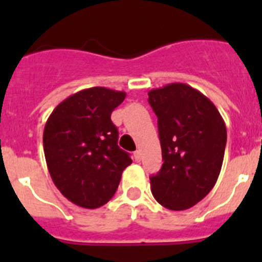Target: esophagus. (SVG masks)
<instances>
[{"mask_svg":"<svg viewBox=\"0 0 262 262\" xmlns=\"http://www.w3.org/2000/svg\"><path fill=\"white\" fill-rule=\"evenodd\" d=\"M134 157H135V161H140V160H142V151H140V149H136V151L134 152Z\"/></svg>","mask_w":262,"mask_h":262,"instance_id":"1","label":"esophagus"}]
</instances>
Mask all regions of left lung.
Instances as JSON below:
<instances>
[{
    "label": "left lung",
    "instance_id": "left-lung-1",
    "mask_svg": "<svg viewBox=\"0 0 262 262\" xmlns=\"http://www.w3.org/2000/svg\"><path fill=\"white\" fill-rule=\"evenodd\" d=\"M157 115L164 164L151 176L155 200L181 211L203 200L221 173L227 129L221 113L200 90L173 82L148 92Z\"/></svg>",
    "mask_w": 262,
    "mask_h": 262
}]
</instances>
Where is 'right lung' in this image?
<instances>
[{"instance_id": "1", "label": "right lung", "mask_w": 262, "mask_h": 262, "mask_svg": "<svg viewBox=\"0 0 262 262\" xmlns=\"http://www.w3.org/2000/svg\"><path fill=\"white\" fill-rule=\"evenodd\" d=\"M124 98V92L89 88L60 102L47 119L43 148L48 172L60 193L80 207L107 203L133 163L118 147L111 122V113Z\"/></svg>"}]
</instances>
